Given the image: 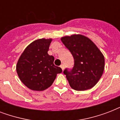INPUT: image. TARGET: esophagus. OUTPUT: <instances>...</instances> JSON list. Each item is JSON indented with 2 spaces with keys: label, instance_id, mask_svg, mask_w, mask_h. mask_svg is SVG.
<instances>
[{
  "label": "esophagus",
  "instance_id": "esophagus-1",
  "mask_svg": "<svg viewBox=\"0 0 120 120\" xmlns=\"http://www.w3.org/2000/svg\"><path fill=\"white\" fill-rule=\"evenodd\" d=\"M60 68H62V70L64 71V68H65V66H64V64H62V65H60Z\"/></svg>",
  "mask_w": 120,
  "mask_h": 120
}]
</instances>
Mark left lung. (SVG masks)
I'll list each match as a JSON object with an SVG mask.
<instances>
[{
  "instance_id": "8db88e82",
  "label": "left lung",
  "mask_w": 120,
  "mask_h": 120,
  "mask_svg": "<svg viewBox=\"0 0 120 120\" xmlns=\"http://www.w3.org/2000/svg\"><path fill=\"white\" fill-rule=\"evenodd\" d=\"M61 40L74 58L73 68L64 71L70 86L77 91L93 87L104 71L102 53L90 39L82 35L64 37Z\"/></svg>"
}]
</instances>
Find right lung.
Instances as JSON below:
<instances>
[{"label":"right lung","instance_id":"1","mask_svg":"<svg viewBox=\"0 0 120 120\" xmlns=\"http://www.w3.org/2000/svg\"><path fill=\"white\" fill-rule=\"evenodd\" d=\"M52 39L41 38L26 47L18 60L16 70L21 82L35 91L50 87L62 68L54 65V57L48 54Z\"/></svg>","mask_w":120,"mask_h":120}]
</instances>
